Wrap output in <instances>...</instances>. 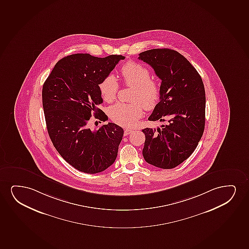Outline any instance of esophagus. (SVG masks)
<instances>
[{
  "label": "esophagus",
  "mask_w": 249,
  "mask_h": 249,
  "mask_svg": "<svg viewBox=\"0 0 249 249\" xmlns=\"http://www.w3.org/2000/svg\"><path fill=\"white\" fill-rule=\"evenodd\" d=\"M133 133L132 129H125L124 130V136L129 135L130 133Z\"/></svg>",
  "instance_id": "esophagus-1"
}]
</instances>
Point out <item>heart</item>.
<instances>
[{
	"label": "heart",
	"mask_w": 249,
	"mask_h": 249,
	"mask_svg": "<svg viewBox=\"0 0 249 249\" xmlns=\"http://www.w3.org/2000/svg\"><path fill=\"white\" fill-rule=\"evenodd\" d=\"M123 82L133 88L131 104L117 103L110 107L108 115L114 123L120 126L132 127L136 125L143 113V108L151 110L158 104L160 97V86L158 81L150 77L149 68L136 62H128L122 67ZM100 94L107 103L116 100L119 84L112 74L107 75L99 84Z\"/></svg>",
	"instance_id": "1"
}]
</instances>
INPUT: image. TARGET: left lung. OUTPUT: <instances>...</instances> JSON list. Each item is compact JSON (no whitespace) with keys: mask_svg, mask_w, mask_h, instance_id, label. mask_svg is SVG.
<instances>
[{"mask_svg":"<svg viewBox=\"0 0 249 249\" xmlns=\"http://www.w3.org/2000/svg\"><path fill=\"white\" fill-rule=\"evenodd\" d=\"M161 79L160 102L149 121L165 122L161 128H144L142 156L156 167L172 169L197 148L205 124V90L194 66L171 49H152L139 54Z\"/></svg>","mask_w":249,"mask_h":249,"instance_id":"obj_1","label":"left lung"}]
</instances>
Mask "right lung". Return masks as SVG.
Here are the masks:
<instances>
[{
  "instance_id": "obj_1",
  "label": "right lung",
  "mask_w": 249,
  "mask_h": 249,
  "mask_svg": "<svg viewBox=\"0 0 249 249\" xmlns=\"http://www.w3.org/2000/svg\"><path fill=\"white\" fill-rule=\"evenodd\" d=\"M124 58L68 55L55 65L43 85V108L52 143L68 164L84 173H99L116 160L123 128L109 123L91 130L89 121L93 112L100 121L108 119L97 107L103 103L99 84Z\"/></svg>"
}]
</instances>
